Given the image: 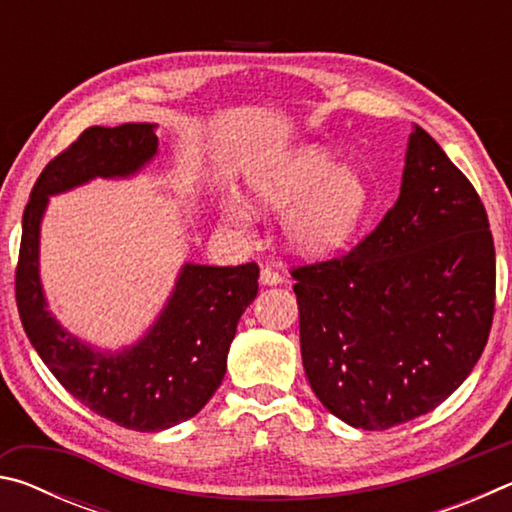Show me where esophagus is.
Masks as SVG:
<instances>
[{
    "mask_svg": "<svg viewBox=\"0 0 512 512\" xmlns=\"http://www.w3.org/2000/svg\"><path fill=\"white\" fill-rule=\"evenodd\" d=\"M259 280H262V284H266V287H275V284H282L284 282V275L280 271H273V268H262V273H259Z\"/></svg>",
    "mask_w": 512,
    "mask_h": 512,
    "instance_id": "esophagus-1",
    "label": "esophagus"
}]
</instances>
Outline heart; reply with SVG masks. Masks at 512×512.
Listing matches in <instances>:
<instances>
[{"instance_id": "heart-1", "label": "heart", "mask_w": 512, "mask_h": 512, "mask_svg": "<svg viewBox=\"0 0 512 512\" xmlns=\"http://www.w3.org/2000/svg\"><path fill=\"white\" fill-rule=\"evenodd\" d=\"M248 192L257 210L284 212V239L300 255L327 257L343 248L370 210V187L352 167H339L316 144L298 146L250 171ZM225 216L244 223L250 210L228 198Z\"/></svg>"}]
</instances>
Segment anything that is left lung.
<instances>
[{
	"instance_id": "1",
	"label": "left lung",
	"mask_w": 512,
	"mask_h": 512,
	"mask_svg": "<svg viewBox=\"0 0 512 512\" xmlns=\"http://www.w3.org/2000/svg\"><path fill=\"white\" fill-rule=\"evenodd\" d=\"M300 352L329 413L384 431L445 402L495 314V244L479 194L413 128L400 198L348 255L293 268Z\"/></svg>"
}]
</instances>
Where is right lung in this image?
I'll return each instance as SVG.
<instances>
[{
	"instance_id": "obj_1",
	"label": "right lung",
	"mask_w": 512,
	"mask_h": 512,
	"mask_svg": "<svg viewBox=\"0 0 512 512\" xmlns=\"http://www.w3.org/2000/svg\"><path fill=\"white\" fill-rule=\"evenodd\" d=\"M155 124L92 126L51 160L31 189L22 216L15 298L22 327L45 366L76 400L119 427L162 431L210 402L228 368L237 323L257 296L259 268H180L167 305L135 345L92 348L58 323L40 282V225L49 196L94 178H131L158 155Z\"/></svg>"
}]
</instances>
